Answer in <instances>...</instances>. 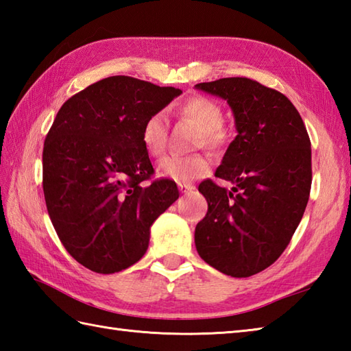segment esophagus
Returning a JSON list of instances; mask_svg holds the SVG:
<instances>
[{"instance_id":"obj_1","label":"esophagus","mask_w":351,"mask_h":351,"mask_svg":"<svg viewBox=\"0 0 351 351\" xmlns=\"http://www.w3.org/2000/svg\"><path fill=\"white\" fill-rule=\"evenodd\" d=\"M195 190V187H193V185H190V184H180V191L181 193H190V191H193Z\"/></svg>"}]
</instances>
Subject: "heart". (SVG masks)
I'll return each instance as SVG.
<instances>
[{
	"label": "heart",
	"mask_w": 351,
	"mask_h": 351,
	"mask_svg": "<svg viewBox=\"0 0 351 351\" xmlns=\"http://www.w3.org/2000/svg\"><path fill=\"white\" fill-rule=\"evenodd\" d=\"M180 113L199 126L206 146H217L225 138L220 130L223 125V110L215 101L206 96H191L181 104ZM167 134L169 121L164 111H156L149 116L141 128V143L146 152L151 156L162 155L167 146ZM156 171L161 178L184 184L205 176L210 171V160L202 155H170L158 162Z\"/></svg>",
	"instance_id": "heart-1"
}]
</instances>
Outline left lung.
I'll return each instance as SVG.
<instances>
[{
  "label": "left lung",
  "mask_w": 351,
  "mask_h": 351,
  "mask_svg": "<svg viewBox=\"0 0 351 351\" xmlns=\"http://www.w3.org/2000/svg\"><path fill=\"white\" fill-rule=\"evenodd\" d=\"M196 88L225 99L237 137L215 176L199 191L208 213L195 230L199 256L232 278H249L270 267L287 249L306 210L311 140L299 111L285 95L250 78H221Z\"/></svg>",
  "instance_id": "obj_1"
}]
</instances>
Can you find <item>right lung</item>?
Returning a JSON list of instances; mask_svg holds the SVG:
<instances>
[{"label":"right lung","instance_id":"1","mask_svg":"<svg viewBox=\"0 0 351 351\" xmlns=\"http://www.w3.org/2000/svg\"><path fill=\"white\" fill-rule=\"evenodd\" d=\"M116 75L66 101L43 145V195L49 219L69 255L101 274L136 264L152 223L180 197L176 184L156 180L141 143L146 119L180 96Z\"/></svg>","mask_w":351,"mask_h":351}]
</instances>
